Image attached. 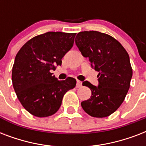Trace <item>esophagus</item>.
I'll list each match as a JSON object with an SVG mask.
<instances>
[{
	"instance_id": "obj_1",
	"label": "esophagus",
	"mask_w": 146,
	"mask_h": 146,
	"mask_svg": "<svg viewBox=\"0 0 146 146\" xmlns=\"http://www.w3.org/2000/svg\"><path fill=\"white\" fill-rule=\"evenodd\" d=\"M81 86H82V82L80 81V80H77V81H76V87L79 88V87H81Z\"/></svg>"
}]
</instances>
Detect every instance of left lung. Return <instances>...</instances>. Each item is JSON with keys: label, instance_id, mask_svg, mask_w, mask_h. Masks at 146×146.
<instances>
[{"label": "left lung", "instance_id": "obj_1", "mask_svg": "<svg viewBox=\"0 0 146 146\" xmlns=\"http://www.w3.org/2000/svg\"><path fill=\"white\" fill-rule=\"evenodd\" d=\"M75 42L83 57L98 72V85L88 81L82 86L91 89L90 98L81 102L82 109L94 117L113 113L127 96L133 76L129 57L122 44L111 35L97 31L77 34Z\"/></svg>", "mask_w": 146, "mask_h": 146}]
</instances>
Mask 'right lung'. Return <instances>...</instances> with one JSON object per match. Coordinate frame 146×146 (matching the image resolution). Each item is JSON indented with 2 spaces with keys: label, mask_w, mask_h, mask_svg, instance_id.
<instances>
[{
  "label": "right lung",
  "mask_w": 146,
  "mask_h": 146,
  "mask_svg": "<svg viewBox=\"0 0 146 146\" xmlns=\"http://www.w3.org/2000/svg\"><path fill=\"white\" fill-rule=\"evenodd\" d=\"M76 33L48 32L26 42L15 57L12 82L18 99L31 114L45 117L55 113L64 94L76 84L74 78L60 81L50 70L60 66L72 48Z\"/></svg>",
  "instance_id": "right-lung-1"
}]
</instances>
